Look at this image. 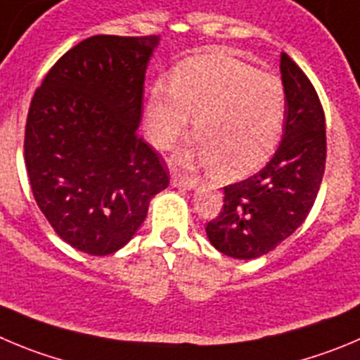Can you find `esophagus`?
<instances>
[{
  "label": "esophagus",
  "instance_id": "34e87169",
  "mask_svg": "<svg viewBox=\"0 0 360 360\" xmlns=\"http://www.w3.org/2000/svg\"><path fill=\"white\" fill-rule=\"evenodd\" d=\"M172 186L181 188V190H195L199 186V179L193 177H183V176H174L172 177Z\"/></svg>",
  "mask_w": 360,
  "mask_h": 360
}]
</instances>
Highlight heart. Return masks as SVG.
Returning a JSON list of instances; mask_svg holds the SVG:
<instances>
[{"mask_svg":"<svg viewBox=\"0 0 360 360\" xmlns=\"http://www.w3.org/2000/svg\"><path fill=\"white\" fill-rule=\"evenodd\" d=\"M190 115L195 140L181 150L179 163L210 165L220 179H238L261 169L277 147L286 90L277 76L226 53L191 56L174 67L170 82L153 83L146 129L158 147L169 149Z\"/></svg>","mask_w":360,"mask_h":360,"instance_id":"b5f03b06","label":"heart"}]
</instances>
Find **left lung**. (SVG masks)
<instances>
[{
    "label": "left lung",
    "mask_w": 360,
    "mask_h": 360,
    "mask_svg": "<svg viewBox=\"0 0 360 360\" xmlns=\"http://www.w3.org/2000/svg\"><path fill=\"white\" fill-rule=\"evenodd\" d=\"M286 117L278 149L263 170L224 188V207L206 234L218 252L256 259L304 224L325 172V115L318 94L300 67L281 53Z\"/></svg>",
    "instance_id": "left-lung-1"
}]
</instances>
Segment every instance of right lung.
<instances>
[{"mask_svg":"<svg viewBox=\"0 0 360 360\" xmlns=\"http://www.w3.org/2000/svg\"><path fill=\"white\" fill-rule=\"evenodd\" d=\"M160 37L96 35L51 67L30 104L25 161L37 206L90 256L129 243L169 186L139 136L143 79Z\"/></svg>","mask_w":360,"mask_h":360,"instance_id":"obj_1","label":"right lung"}]
</instances>
